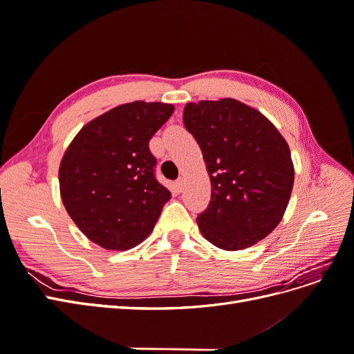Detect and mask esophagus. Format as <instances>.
Masks as SVG:
<instances>
[{
	"label": "esophagus",
	"instance_id": "obj_1",
	"mask_svg": "<svg viewBox=\"0 0 354 354\" xmlns=\"http://www.w3.org/2000/svg\"><path fill=\"white\" fill-rule=\"evenodd\" d=\"M183 186H185V180L183 178H178L177 181H176V187H177V190H183Z\"/></svg>",
	"mask_w": 354,
	"mask_h": 354
}]
</instances>
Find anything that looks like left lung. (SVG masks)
Wrapping results in <instances>:
<instances>
[{
    "instance_id": "8db88e82",
    "label": "left lung",
    "mask_w": 354,
    "mask_h": 354,
    "mask_svg": "<svg viewBox=\"0 0 354 354\" xmlns=\"http://www.w3.org/2000/svg\"><path fill=\"white\" fill-rule=\"evenodd\" d=\"M186 130L198 142L211 201L196 221L226 251L252 246L281 223L294 186L289 146L267 118L234 99L187 103Z\"/></svg>"
}]
</instances>
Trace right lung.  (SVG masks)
Segmentation results:
<instances>
[{"instance_id":"right-lung-1","label":"right lung","mask_w":354,"mask_h":354,"mask_svg":"<svg viewBox=\"0 0 354 354\" xmlns=\"http://www.w3.org/2000/svg\"><path fill=\"white\" fill-rule=\"evenodd\" d=\"M174 112L159 102H133L90 121L62 158L63 205L78 229L104 250L145 241L171 199L155 177L149 140Z\"/></svg>"}]
</instances>
